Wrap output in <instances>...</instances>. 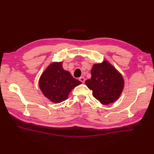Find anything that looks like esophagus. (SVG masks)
<instances>
[{"instance_id":"34e87169","label":"esophagus","mask_w":154,"mask_h":154,"mask_svg":"<svg viewBox=\"0 0 154 154\" xmlns=\"http://www.w3.org/2000/svg\"><path fill=\"white\" fill-rule=\"evenodd\" d=\"M79 80H80L82 83H84L85 79L84 77H80V78H79Z\"/></svg>"}]
</instances>
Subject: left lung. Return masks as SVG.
<instances>
[{"label": "left lung", "mask_w": 154, "mask_h": 154, "mask_svg": "<svg viewBox=\"0 0 154 154\" xmlns=\"http://www.w3.org/2000/svg\"><path fill=\"white\" fill-rule=\"evenodd\" d=\"M91 78L85 84L92 91L95 98L103 105H109L118 99L124 88L122 74L112 65L105 60L94 64L91 70Z\"/></svg>", "instance_id": "1"}]
</instances>
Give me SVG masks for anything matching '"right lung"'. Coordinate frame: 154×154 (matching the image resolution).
I'll return each instance as SVG.
<instances>
[{"label": "right lung", "instance_id": "1", "mask_svg": "<svg viewBox=\"0 0 154 154\" xmlns=\"http://www.w3.org/2000/svg\"><path fill=\"white\" fill-rule=\"evenodd\" d=\"M81 83L69 71H65L62 62L50 64L39 80V87L44 95L55 103L67 100L71 91Z\"/></svg>", "mask_w": 154, "mask_h": 154}]
</instances>
